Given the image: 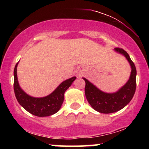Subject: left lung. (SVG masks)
I'll return each mask as SVG.
<instances>
[{"label":"left lung","mask_w":149,"mask_h":149,"mask_svg":"<svg viewBox=\"0 0 149 149\" xmlns=\"http://www.w3.org/2000/svg\"><path fill=\"white\" fill-rule=\"evenodd\" d=\"M114 49L126 57L132 69L129 80L118 91L114 93H106L86 78H83L85 81V93L87 100L95 111L102 113H111L123 109L132 100L136 90V70L134 64L123 49L116 47Z\"/></svg>","instance_id":"left-lung-1"}]
</instances>
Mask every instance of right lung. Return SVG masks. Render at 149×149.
I'll use <instances>...</instances> for the list:
<instances>
[{
    "mask_svg": "<svg viewBox=\"0 0 149 149\" xmlns=\"http://www.w3.org/2000/svg\"><path fill=\"white\" fill-rule=\"evenodd\" d=\"M14 69V91L19 104L25 110L38 117L52 116L60 109L64 99V92L71 86L76 77H72L64 80L50 95L44 97H33L27 95L20 88L17 80V67Z\"/></svg>",
    "mask_w": 149,
    "mask_h": 149,
    "instance_id": "right-lung-1",
    "label": "right lung"
}]
</instances>
